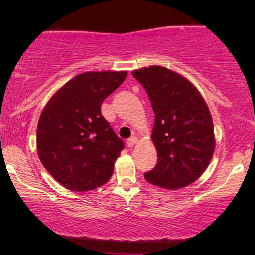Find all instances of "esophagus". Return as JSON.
Returning a JSON list of instances; mask_svg holds the SVG:
<instances>
[{"instance_id": "obj_1", "label": "esophagus", "mask_w": 255, "mask_h": 255, "mask_svg": "<svg viewBox=\"0 0 255 255\" xmlns=\"http://www.w3.org/2000/svg\"><path fill=\"white\" fill-rule=\"evenodd\" d=\"M136 141H137L136 137H135V136H131L130 139L127 140V146H128V147H129V148H131L134 145L136 144Z\"/></svg>"}]
</instances>
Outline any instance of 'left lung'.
I'll use <instances>...</instances> for the list:
<instances>
[{
    "mask_svg": "<svg viewBox=\"0 0 255 255\" xmlns=\"http://www.w3.org/2000/svg\"><path fill=\"white\" fill-rule=\"evenodd\" d=\"M131 74L144 86L156 115L152 141L158 160L145 178L162 188L188 186L206 170L215 151L207 104L191 81L164 67H145Z\"/></svg>",
    "mask_w": 255,
    "mask_h": 255,
    "instance_id": "obj_1",
    "label": "left lung"
}]
</instances>
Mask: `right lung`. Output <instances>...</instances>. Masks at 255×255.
I'll use <instances>...</instances> for the list:
<instances>
[{
  "instance_id": "1",
  "label": "right lung",
  "mask_w": 255,
  "mask_h": 255,
  "mask_svg": "<svg viewBox=\"0 0 255 255\" xmlns=\"http://www.w3.org/2000/svg\"><path fill=\"white\" fill-rule=\"evenodd\" d=\"M127 72H86L64 84L40 114L37 151L57 182L75 192L109 181L125 144L101 113Z\"/></svg>"
}]
</instances>
